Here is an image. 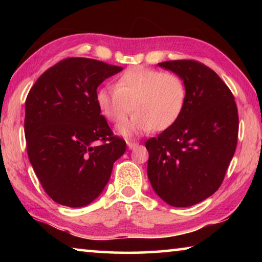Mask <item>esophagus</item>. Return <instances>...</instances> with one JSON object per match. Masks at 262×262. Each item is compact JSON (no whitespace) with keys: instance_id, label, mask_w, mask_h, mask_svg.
<instances>
[{"instance_id":"34e87169","label":"esophagus","mask_w":262,"mask_h":262,"mask_svg":"<svg viewBox=\"0 0 262 262\" xmlns=\"http://www.w3.org/2000/svg\"><path fill=\"white\" fill-rule=\"evenodd\" d=\"M137 145H139V143L135 141H127V147L129 149H134L137 147Z\"/></svg>"}]
</instances>
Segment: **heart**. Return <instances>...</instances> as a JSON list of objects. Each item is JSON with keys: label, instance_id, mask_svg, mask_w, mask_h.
I'll list each match as a JSON object with an SVG mask.
<instances>
[{"label": "heart", "instance_id": "b5f03b06", "mask_svg": "<svg viewBox=\"0 0 262 262\" xmlns=\"http://www.w3.org/2000/svg\"><path fill=\"white\" fill-rule=\"evenodd\" d=\"M186 94L184 79L177 74L135 66L117 78L114 88H100L96 101L113 123L125 121L133 110L130 120L117 128L118 134L132 137L173 125L183 113Z\"/></svg>", "mask_w": 262, "mask_h": 262}]
</instances>
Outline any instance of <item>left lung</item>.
<instances>
[{
  "label": "left lung",
  "instance_id": "obj_1",
  "mask_svg": "<svg viewBox=\"0 0 262 262\" xmlns=\"http://www.w3.org/2000/svg\"><path fill=\"white\" fill-rule=\"evenodd\" d=\"M158 66L183 78L187 94L178 120L145 143L148 178L167 205L190 207L214 194L224 179L237 147V105L227 84L200 62Z\"/></svg>",
  "mask_w": 262,
  "mask_h": 262
}]
</instances>
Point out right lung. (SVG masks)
I'll list each match as a JSON object with an SVG mask.
<instances>
[{"mask_svg": "<svg viewBox=\"0 0 262 262\" xmlns=\"http://www.w3.org/2000/svg\"><path fill=\"white\" fill-rule=\"evenodd\" d=\"M121 67L68 57L47 69L25 101L31 165L53 201L88 206L103 192L126 142L113 136L97 105V88Z\"/></svg>", "mask_w": 262, "mask_h": 262, "instance_id": "obj_1", "label": "right lung"}]
</instances>
